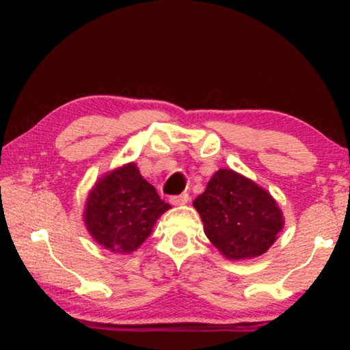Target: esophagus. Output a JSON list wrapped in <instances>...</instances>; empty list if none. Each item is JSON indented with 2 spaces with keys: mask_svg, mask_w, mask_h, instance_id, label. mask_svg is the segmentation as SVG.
I'll return each mask as SVG.
<instances>
[{
  "mask_svg": "<svg viewBox=\"0 0 350 350\" xmlns=\"http://www.w3.org/2000/svg\"><path fill=\"white\" fill-rule=\"evenodd\" d=\"M189 200V196L187 193H182V194H176V196H171L170 198V202L173 205H183L187 204Z\"/></svg>",
  "mask_w": 350,
  "mask_h": 350,
  "instance_id": "esophagus-1",
  "label": "esophagus"
}]
</instances>
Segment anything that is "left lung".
<instances>
[{
  "mask_svg": "<svg viewBox=\"0 0 350 350\" xmlns=\"http://www.w3.org/2000/svg\"><path fill=\"white\" fill-rule=\"evenodd\" d=\"M193 205L202 217L205 234L228 259L265 253L282 228L273 198L232 170H219Z\"/></svg>",
  "mask_w": 350,
  "mask_h": 350,
  "instance_id": "8db88e82",
  "label": "left lung"
}]
</instances>
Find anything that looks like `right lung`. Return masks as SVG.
I'll list each match as a JSON object with an SVG mask.
<instances>
[{
	"label": "right lung",
	"instance_id": "1",
	"mask_svg": "<svg viewBox=\"0 0 350 350\" xmlns=\"http://www.w3.org/2000/svg\"><path fill=\"white\" fill-rule=\"evenodd\" d=\"M171 208L129 163L97 182L86 204V227L100 245L129 253L144 244L156 219Z\"/></svg>",
	"mask_w": 350,
	"mask_h": 350
}]
</instances>
